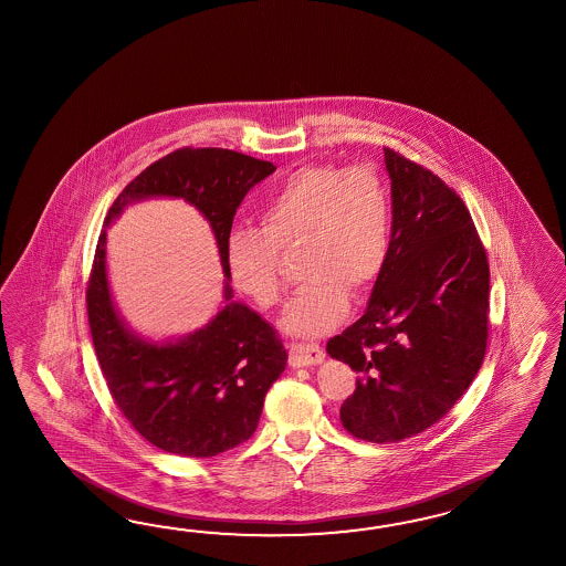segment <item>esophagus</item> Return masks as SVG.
I'll list each match as a JSON object with an SVG mask.
<instances>
[{
  "label": "esophagus",
  "mask_w": 566,
  "mask_h": 566,
  "mask_svg": "<svg viewBox=\"0 0 566 566\" xmlns=\"http://www.w3.org/2000/svg\"><path fill=\"white\" fill-rule=\"evenodd\" d=\"M325 352L317 344H292L290 345V366L301 368V366H315L323 361Z\"/></svg>",
  "instance_id": "1"
}]
</instances>
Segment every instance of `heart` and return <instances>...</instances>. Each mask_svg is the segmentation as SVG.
Here are the masks:
<instances>
[{
	"label": "heart",
	"mask_w": 566,
	"mask_h": 566,
	"mask_svg": "<svg viewBox=\"0 0 566 566\" xmlns=\"http://www.w3.org/2000/svg\"><path fill=\"white\" fill-rule=\"evenodd\" d=\"M262 229L237 227L227 237L234 289L260 308L282 301L280 251L303 245L306 277L282 317L289 333L317 337L347 315L352 290L364 294L385 272L390 249V196L373 167L306 166L268 193Z\"/></svg>",
	"instance_id": "1"
}]
</instances>
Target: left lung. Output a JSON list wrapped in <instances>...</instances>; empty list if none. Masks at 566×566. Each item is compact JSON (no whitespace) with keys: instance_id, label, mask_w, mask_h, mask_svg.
Returning <instances> with one entry per match:
<instances>
[{"instance_id":"left-lung-1","label":"left lung","mask_w":566,"mask_h":566,"mask_svg":"<svg viewBox=\"0 0 566 566\" xmlns=\"http://www.w3.org/2000/svg\"><path fill=\"white\" fill-rule=\"evenodd\" d=\"M392 229L368 308L327 354L359 374L342 405L358 440L392 443L438 423L481 370L489 337V262L462 198L385 147Z\"/></svg>"}]
</instances>
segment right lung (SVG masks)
Segmentation results:
<instances>
[{
	"label": "right lung",
	"mask_w": 566,
	"mask_h": 566,
	"mask_svg": "<svg viewBox=\"0 0 566 566\" xmlns=\"http://www.w3.org/2000/svg\"><path fill=\"white\" fill-rule=\"evenodd\" d=\"M270 161L229 149H178L140 171L114 200L106 227L145 198H181L210 222L221 253L227 304L198 332L153 344L130 332L112 303L106 231L99 233L85 290L97 361L112 399L145 440L169 454L208 458L253 436L263 399L289 354L276 329L234 303L227 237L245 193L274 174Z\"/></svg>",
	"instance_id": "right-lung-1"
}]
</instances>
